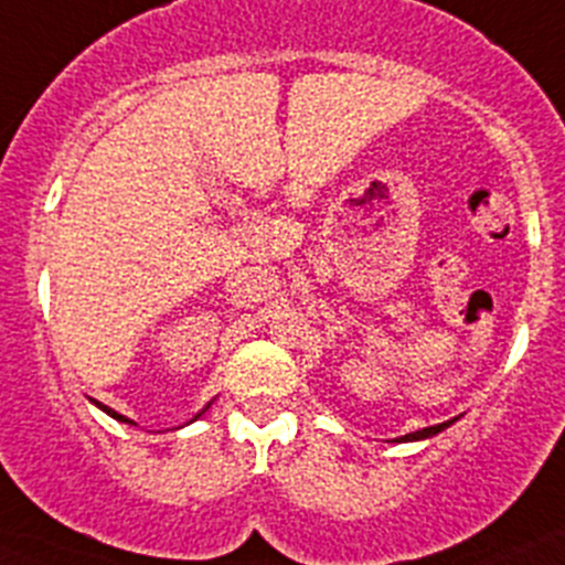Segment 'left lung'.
<instances>
[{
    "mask_svg": "<svg viewBox=\"0 0 565 565\" xmlns=\"http://www.w3.org/2000/svg\"><path fill=\"white\" fill-rule=\"evenodd\" d=\"M449 424H455V418H452V422L435 424V427H424V429H416V433H407V435H402V438H396V440H422V438H429V435L440 433V429H447Z\"/></svg>",
    "mask_w": 565,
    "mask_h": 565,
    "instance_id": "obj_1",
    "label": "left lung"
}]
</instances>
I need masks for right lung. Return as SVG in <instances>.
<instances>
[{
	"instance_id": "1",
	"label": "right lung",
	"mask_w": 565,
	"mask_h": 565,
	"mask_svg": "<svg viewBox=\"0 0 565 565\" xmlns=\"http://www.w3.org/2000/svg\"><path fill=\"white\" fill-rule=\"evenodd\" d=\"M96 405H99V402H96ZM102 407V411H105L107 413V416H113V418H118V422H125V424H132L130 422V418H125V416H121V413H116V411H110V407H105V405H99Z\"/></svg>"
}]
</instances>
